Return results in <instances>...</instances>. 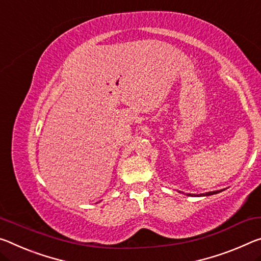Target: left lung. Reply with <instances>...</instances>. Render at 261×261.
I'll use <instances>...</instances> for the list:
<instances>
[{
    "label": "left lung",
    "mask_w": 261,
    "mask_h": 261,
    "mask_svg": "<svg viewBox=\"0 0 261 261\" xmlns=\"http://www.w3.org/2000/svg\"><path fill=\"white\" fill-rule=\"evenodd\" d=\"M222 192V190H216V192H209V193H205V194H201V196H209V195H214V194H217ZM188 196H193V194H187ZM194 196H198V195H194Z\"/></svg>",
    "instance_id": "8db88e82"
}]
</instances>
